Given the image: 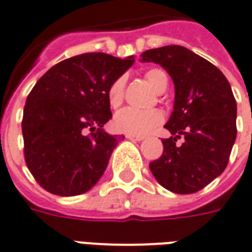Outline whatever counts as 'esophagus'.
Here are the masks:
<instances>
[{"instance_id": "esophagus-1", "label": "esophagus", "mask_w": 252, "mask_h": 252, "mask_svg": "<svg viewBox=\"0 0 252 252\" xmlns=\"http://www.w3.org/2000/svg\"><path fill=\"white\" fill-rule=\"evenodd\" d=\"M126 138H127V140H131V141H142L144 140V137H141V135H130V134L126 135Z\"/></svg>"}]
</instances>
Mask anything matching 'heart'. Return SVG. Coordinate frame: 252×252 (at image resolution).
Segmentation results:
<instances>
[{"mask_svg":"<svg viewBox=\"0 0 252 252\" xmlns=\"http://www.w3.org/2000/svg\"><path fill=\"white\" fill-rule=\"evenodd\" d=\"M145 78L156 92H161L167 88L168 78L160 69H151L145 73ZM125 94V78H117L108 88V103L111 107H118L123 101ZM164 121V114L160 110L138 111L134 108H123L115 114L112 119V127L125 134L145 135L160 126Z\"/></svg>","mask_w":252,"mask_h":252,"instance_id":"obj_1","label":"heart"}]
</instances>
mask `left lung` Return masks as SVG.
I'll return each mask as SVG.
<instances>
[{"label":"left lung","mask_w":252,"mask_h":252,"mask_svg":"<svg viewBox=\"0 0 252 252\" xmlns=\"http://www.w3.org/2000/svg\"><path fill=\"white\" fill-rule=\"evenodd\" d=\"M163 66L175 85L174 111L165 123L172 137L161 158L149 164L158 183L176 194H192L224 172L236 140V100L219 67L183 46L141 54ZM185 136L182 146L176 141Z\"/></svg>","instance_id":"8db88e82"}]
</instances>
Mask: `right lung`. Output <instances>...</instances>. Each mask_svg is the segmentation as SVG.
Listing matches in <instances>:
<instances>
[{
    "instance_id": "1",
    "label": "right lung",
    "mask_w": 252,
    "mask_h": 252,
    "mask_svg": "<svg viewBox=\"0 0 252 252\" xmlns=\"http://www.w3.org/2000/svg\"><path fill=\"white\" fill-rule=\"evenodd\" d=\"M133 63L134 57L87 53L57 63L37 80L21 129L27 167L44 190L72 197L99 182L125 138L103 130L112 118L108 88Z\"/></svg>"
}]
</instances>
